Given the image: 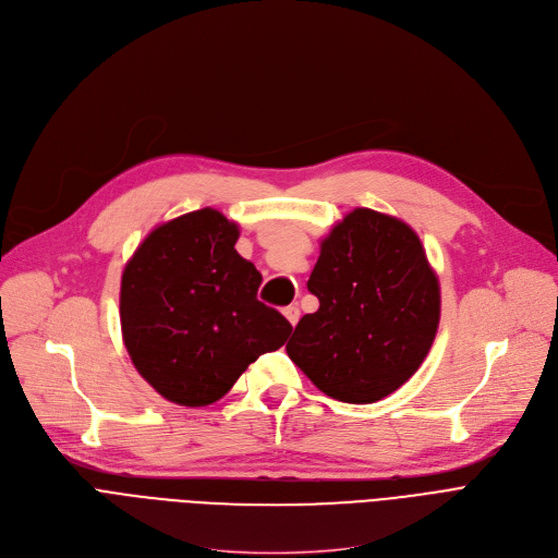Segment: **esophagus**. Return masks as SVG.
Instances as JSON below:
<instances>
[{
  "label": "esophagus",
  "instance_id": "obj_1",
  "mask_svg": "<svg viewBox=\"0 0 558 558\" xmlns=\"http://www.w3.org/2000/svg\"><path fill=\"white\" fill-rule=\"evenodd\" d=\"M282 314H284V318H287L291 325H295V323H299V318H301V310H299V305H289V307H284V310H282Z\"/></svg>",
  "mask_w": 558,
  "mask_h": 558
}]
</instances>
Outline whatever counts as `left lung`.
<instances>
[{
    "mask_svg": "<svg viewBox=\"0 0 558 558\" xmlns=\"http://www.w3.org/2000/svg\"><path fill=\"white\" fill-rule=\"evenodd\" d=\"M289 359L327 397L375 403L411 379L439 325V282L405 221L354 208L320 242Z\"/></svg>",
    "mask_w": 558,
    "mask_h": 558,
    "instance_id": "obj_1",
    "label": "left lung"
}]
</instances>
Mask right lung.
Returning a JSON list of instances; mask_svg holds the SVG:
<instances>
[{"label":"right lung","instance_id":"1","mask_svg":"<svg viewBox=\"0 0 558 558\" xmlns=\"http://www.w3.org/2000/svg\"><path fill=\"white\" fill-rule=\"evenodd\" d=\"M240 229L215 208L147 235L121 278V329L138 375L179 405L225 397L244 369L284 345L289 320L257 301L263 276L235 251Z\"/></svg>","mask_w":558,"mask_h":558}]
</instances>
